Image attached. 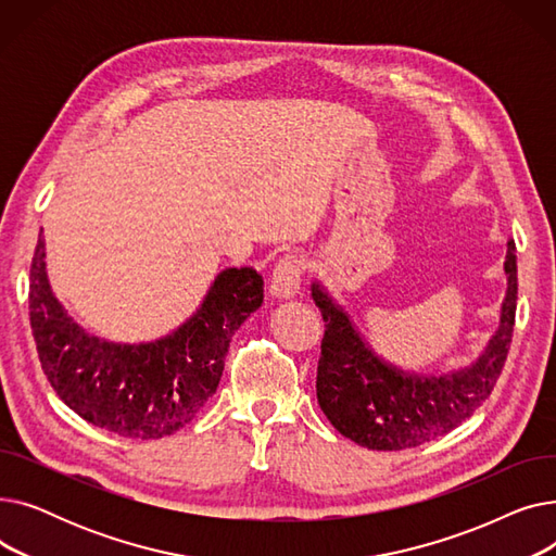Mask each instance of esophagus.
Here are the masks:
<instances>
[{"mask_svg":"<svg viewBox=\"0 0 556 556\" xmlns=\"http://www.w3.org/2000/svg\"><path fill=\"white\" fill-rule=\"evenodd\" d=\"M306 266L304 258L298 254H286L277 261V266L273 270V281H270V293L275 298L288 300L295 298L300 293L302 286V275H304Z\"/></svg>","mask_w":556,"mask_h":556,"instance_id":"esophagus-1","label":"esophagus"}]
</instances>
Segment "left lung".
Returning a JSON list of instances; mask_svg holds the SVG:
<instances>
[{
  "label": "left lung",
  "instance_id": "8db88e82",
  "mask_svg": "<svg viewBox=\"0 0 556 556\" xmlns=\"http://www.w3.org/2000/svg\"><path fill=\"white\" fill-rule=\"evenodd\" d=\"M505 275L498 331L478 363L444 376L403 374L376 358L346 313L323 286L313 283V300L325 319L315 388L333 428L371 451H403L437 440L469 419L489 399L509 354L518 300L514 241L507 243Z\"/></svg>",
  "mask_w": 556,
  "mask_h": 556
}]
</instances>
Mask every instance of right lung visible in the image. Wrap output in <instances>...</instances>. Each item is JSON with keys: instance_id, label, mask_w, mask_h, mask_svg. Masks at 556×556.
<instances>
[{"instance_id": "obj_1", "label": "right lung", "mask_w": 556, "mask_h": 556, "mask_svg": "<svg viewBox=\"0 0 556 556\" xmlns=\"http://www.w3.org/2000/svg\"><path fill=\"white\" fill-rule=\"evenodd\" d=\"M263 304V277L223 270L198 313L149 344H114L85 333L53 298L38 239L28 281V317L47 381L72 410L128 440H160L187 426L216 392L225 356Z\"/></svg>"}]
</instances>
